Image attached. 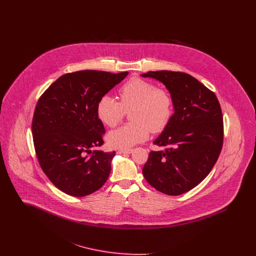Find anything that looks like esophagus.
Wrapping results in <instances>:
<instances>
[{"mask_svg":"<svg viewBox=\"0 0 256 256\" xmlns=\"http://www.w3.org/2000/svg\"><path fill=\"white\" fill-rule=\"evenodd\" d=\"M134 152V150L132 148H120L119 150V152L120 154H132Z\"/></svg>","mask_w":256,"mask_h":256,"instance_id":"esophagus-1","label":"esophagus"}]
</instances>
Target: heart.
<instances>
[{
    "label": "heart",
    "instance_id": "obj_1",
    "mask_svg": "<svg viewBox=\"0 0 256 256\" xmlns=\"http://www.w3.org/2000/svg\"><path fill=\"white\" fill-rule=\"evenodd\" d=\"M120 102L110 95H104L97 104L100 121L110 128L122 122L126 112L132 110L128 122L110 132V146L128 148L145 141L150 132H162L172 119L174 100L170 93L154 84L139 78L126 82L119 90Z\"/></svg>",
    "mask_w": 256,
    "mask_h": 256
}]
</instances>
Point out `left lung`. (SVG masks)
<instances>
[{"mask_svg": "<svg viewBox=\"0 0 256 256\" xmlns=\"http://www.w3.org/2000/svg\"><path fill=\"white\" fill-rule=\"evenodd\" d=\"M143 78L162 82L174 100V113L154 144L143 168L146 182L159 192L178 196L202 182L214 167L224 141V122L216 95L188 74L148 72Z\"/></svg>", "mask_w": 256, "mask_h": 256, "instance_id": "8db88e82", "label": "left lung"}]
</instances>
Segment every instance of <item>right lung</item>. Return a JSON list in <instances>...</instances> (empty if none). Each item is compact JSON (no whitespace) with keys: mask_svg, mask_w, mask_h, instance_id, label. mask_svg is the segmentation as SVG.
Instances as JSON below:
<instances>
[{"mask_svg":"<svg viewBox=\"0 0 256 256\" xmlns=\"http://www.w3.org/2000/svg\"><path fill=\"white\" fill-rule=\"evenodd\" d=\"M128 74H65L38 100L32 126L36 154L43 172L62 192L84 196L108 180L115 152L92 150L104 144L106 132L97 104Z\"/></svg>","mask_w":256,"mask_h":256,"instance_id":"right-lung-1","label":"right lung"}]
</instances>
